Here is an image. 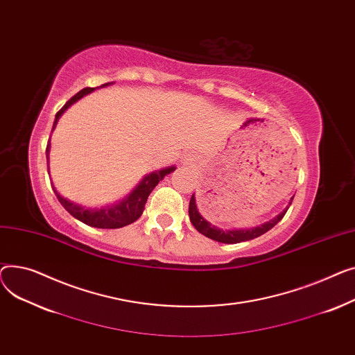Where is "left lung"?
Here are the masks:
<instances>
[{"mask_svg":"<svg viewBox=\"0 0 355 355\" xmlns=\"http://www.w3.org/2000/svg\"><path fill=\"white\" fill-rule=\"evenodd\" d=\"M293 199H294V196L291 198L289 205H291V202H293ZM289 205L285 207V209L279 215H277L274 219H270V220L262 223L261 226H255V227H251V229H220V227L212 225L211 222H207L199 214L198 206H196V198H195V193H193L192 198H191V202H189V218H191L192 225L198 229V232H200L202 235L211 238L216 242H222V243H238V242H243V241L255 239V238L263 235L265 232H268L269 229H272L284 218V215L288 211Z\"/></svg>","mask_w":355,"mask_h":355,"instance_id":"1","label":"left lung"}]
</instances>
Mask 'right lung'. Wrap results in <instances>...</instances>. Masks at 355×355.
<instances>
[{"instance_id":"right-lung-1","label":"right lung","mask_w":355,"mask_h":355,"mask_svg":"<svg viewBox=\"0 0 355 355\" xmlns=\"http://www.w3.org/2000/svg\"><path fill=\"white\" fill-rule=\"evenodd\" d=\"M110 85H113V81L112 83H106V85H101L100 89L101 87H107ZM96 89H98V87H96ZM96 89L94 87L93 89L92 87L83 89L76 96H73L64 104V106L60 109V112L55 114V120L53 123V130L55 129L57 121H58V119L61 117L62 113H64L70 106H73L76 101H78L80 98L90 94ZM50 146L51 144H50V139H49L47 149H46L49 175H50ZM175 169H176V166L173 164V166H168V168H163V169H159V171H155V172H152L149 175H146L126 198H123L120 202H116L113 205H106V206H101V207H89V206L78 205V203H76V202H73V200H70V199H67L64 196H61L57 192L55 186L53 184V180H51V186H53V191H54L58 202L62 206H64V209L70 215H73L80 222L86 223L89 226H93V227L117 229V227H123V226L133 223L135 220H137L141 216V214L144 211V205H146V202H148V198H149L150 192L155 189L156 184L166 175L172 173Z\"/></svg>"}]
</instances>
